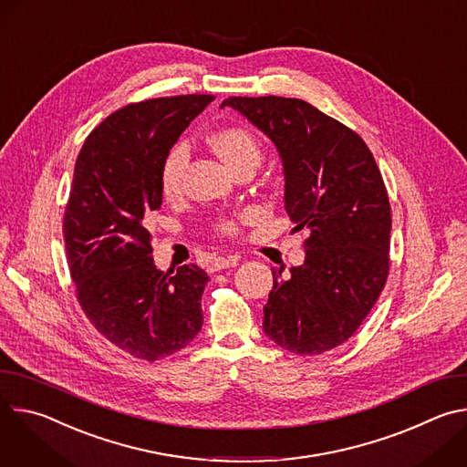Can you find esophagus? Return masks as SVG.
I'll return each instance as SVG.
<instances>
[{"label": "esophagus", "instance_id": "34e87169", "mask_svg": "<svg viewBox=\"0 0 467 467\" xmlns=\"http://www.w3.org/2000/svg\"><path fill=\"white\" fill-rule=\"evenodd\" d=\"M238 262H240V256L231 254V256H218L213 265H214V272H220V270L234 268V265H238Z\"/></svg>", "mask_w": 467, "mask_h": 467}]
</instances>
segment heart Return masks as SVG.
Here are the masks:
<instances>
[{"mask_svg": "<svg viewBox=\"0 0 467 467\" xmlns=\"http://www.w3.org/2000/svg\"><path fill=\"white\" fill-rule=\"evenodd\" d=\"M209 146L214 150V153L222 159V162L234 171L236 168L244 164H258L260 161V148L254 140V137L247 129L242 127H225L220 129L209 137ZM190 151L186 144H177L166 157L162 164V193L166 197H177L182 192L184 184V173L188 166ZM225 233H234L236 227L231 222H225L222 225Z\"/></svg>", "mask_w": 467, "mask_h": 467, "instance_id": "1", "label": "heart"}]
</instances>
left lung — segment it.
Instances as JSON below:
<instances>
[{
    "label": "left lung",
    "mask_w": 467,
    "mask_h": 467,
    "mask_svg": "<svg viewBox=\"0 0 467 467\" xmlns=\"http://www.w3.org/2000/svg\"><path fill=\"white\" fill-rule=\"evenodd\" d=\"M283 164L285 209L306 229L305 262L272 270L264 332L296 355H321L355 335L388 277L391 214L382 175L355 130L303 99L229 98Z\"/></svg>",
    "instance_id": "left-lung-1"
}]
</instances>
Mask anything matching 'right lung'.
Returning a JSON list of instances; mask_svg holds the SVG:
<instances>
[{"label":"right lung","mask_w":467,"mask_h":467,"mask_svg":"<svg viewBox=\"0 0 467 467\" xmlns=\"http://www.w3.org/2000/svg\"><path fill=\"white\" fill-rule=\"evenodd\" d=\"M214 96L148 99L110 114L85 140L64 213V244L78 299L121 351L161 360L202 330L205 270L166 274L151 256V214L162 205V164Z\"/></svg>","instance_id":"1"}]
</instances>
